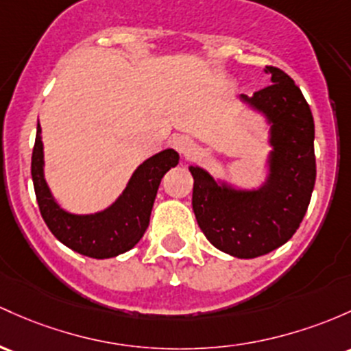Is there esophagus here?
<instances>
[{
    "instance_id": "1",
    "label": "esophagus",
    "mask_w": 351,
    "mask_h": 351,
    "mask_svg": "<svg viewBox=\"0 0 351 351\" xmlns=\"http://www.w3.org/2000/svg\"><path fill=\"white\" fill-rule=\"evenodd\" d=\"M173 148H175L176 152L180 153V155L188 156V155H191V153H193L195 143L188 136H183V134H180V136L173 138Z\"/></svg>"
}]
</instances>
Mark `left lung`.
<instances>
[{
  "mask_svg": "<svg viewBox=\"0 0 351 351\" xmlns=\"http://www.w3.org/2000/svg\"><path fill=\"white\" fill-rule=\"evenodd\" d=\"M271 84L240 95L267 125L269 152L265 180L243 188L215 180L205 168L190 165L193 211L198 226L219 252L237 258H256L273 252L293 237L310 205L317 178L315 123L310 106L293 80L267 66Z\"/></svg>",
  "mask_w": 351,
  "mask_h": 351,
  "instance_id": "1",
  "label": "left lung"
}]
</instances>
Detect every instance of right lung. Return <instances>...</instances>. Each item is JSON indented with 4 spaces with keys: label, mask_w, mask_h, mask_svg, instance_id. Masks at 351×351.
Returning a JSON list of instances; mask_svg holds the SVG:
<instances>
[{
    "label": "right lung",
    "mask_w": 351,
    "mask_h": 351,
    "mask_svg": "<svg viewBox=\"0 0 351 351\" xmlns=\"http://www.w3.org/2000/svg\"><path fill=\"white\" fill-rule=\"evenodd\" d=\"M180 155L167 148L149 156L133 171L121 195L96 213H71L64 210L45 178V152L38 123L32 158V176L41 217L58 240L73 252L90 258H113L132 250L149 225L158 186L168 169L175 168Z\"/></svg>",
    "instance_id": "1"
}]
</instances>
